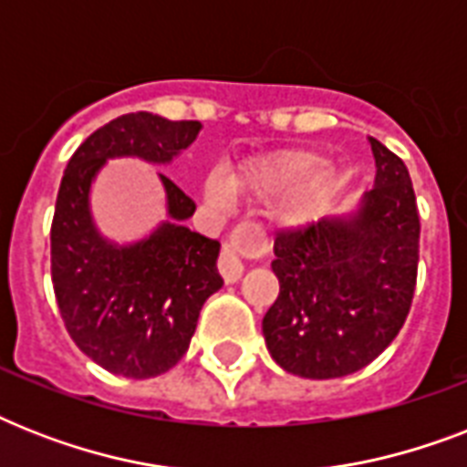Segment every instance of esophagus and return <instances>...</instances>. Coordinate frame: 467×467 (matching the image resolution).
<instances>
[{
  "label": "esophagus",
  "mask_w": 467,
  "mask_h": 467,
  "mask_svg": "<svg viewBox=\"0 0 467 467\" xmlns=\"http://www.w3.org/2000/svg\"><path fill=\"white\" fill-rule=\"evenodd\" d=\"M218 271H220V276L225 278V284H237V281L242 278L244 266H242L240 256H237V252L233 249V244H225L223 252H220Z\"/></svg>",
  "instance_id": "1"
}]
</instances>
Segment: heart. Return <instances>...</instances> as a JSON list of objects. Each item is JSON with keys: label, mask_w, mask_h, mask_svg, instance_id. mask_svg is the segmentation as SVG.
<instances>
[{"label": "heart", "mask_w": 467, "mask_h": 467, "mask_svg": "<svg viewBox=\"0 0 467 467\" xmlns=\"http://www.w3.org/2000/svg\"><path fill=\"white\" fill-rule=\"evenodd\" d=\"M227 186L233 193H259V196L285 193L274 205L271 220L281 230H298L322 215V211L341 191L344 179L339 169L319 161L315 152L288 150V152L264 160L254 169L227 176ZM205 198L213 205L227 203V193L215 182L205 186Z\"/></svg>", "instance_id": "1"}]
</instances>
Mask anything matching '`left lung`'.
Masks as SVG:
<instances>
[{"label": "left lung", "instance_id": "1", "mask_svg": "<svg viewBox=\"0 0 467 467\" xmlns=\"http://www.w3.org/2000/svg\"><path fill=\"white\" fill-rule=\"evenodd\" d=\"M376 183L351 213L278 233L276 303L262 329L271 358L300 378L361 370L407 319L420 262V213L405 161L370 138Z\"/></svg>", "mask_w": 467, "mask_h": 467}]
</instances>
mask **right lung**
I'll return each mask as SVG.
<instances>
[{
  "mask_svg": "<svg viewBox=\"0 0 467 467\" xmlns=\"http://www.w3.org/2000/svg\"><path fill=\"white\" fill-rule=\"evenodd\" d=\"M198 120L126 113L99 128L67 161L50 227V274L69 337L123 378H155L182 361L201 307L220 291V242L183 225L196 203L160 174L167 220L138 242L106 240L91 218V183L113 157L169 164L201 133Z\"/></svg>",
  "mask_w": 467,
  "mask_h": 467,
  "instance_id": "obj_1",
  "label": "right lung"
}]
</instances>
